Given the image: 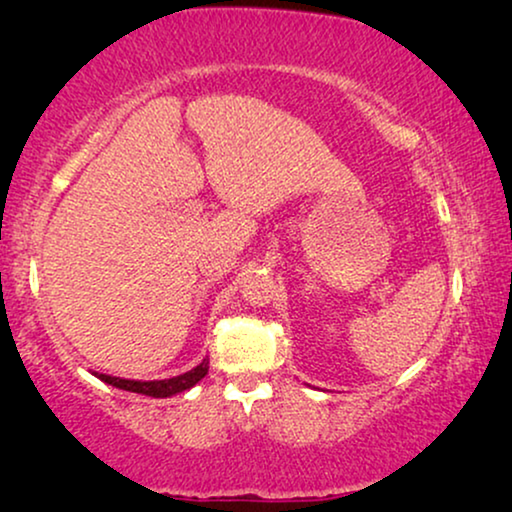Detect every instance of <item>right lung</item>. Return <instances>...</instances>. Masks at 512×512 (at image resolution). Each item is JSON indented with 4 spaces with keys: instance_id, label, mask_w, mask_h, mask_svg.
<instances>
[{
    "instance_id": "1",
    "label": "right lung",
    "mask_w": 512,
    "mask_h": 512,
    "mask_svg": "<svg viewBox=\"0 0 512 512\" xmlns=\"http://www.w3.org/2000/svg\"><path fill=\"white\" fill-rule=\"evenodd\" d=\"M209 370V359H202L200 366H195L193 370H188L184 375L170 377V380H151V382H142V380H123V377H111V375H100L95 373V377H100L102 382L111 384V387L123 389V391H132V394H144V396H153V398H170L174 394H181V391H188L195 387L202 377L207 375Z\"/></svg>"
}]
</instances>
